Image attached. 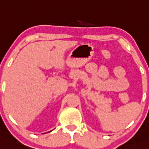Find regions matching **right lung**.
I'll use <instances>...</instances> for the list:
<instances>
[{"mask_svg":"<svg viewBox=\"0 0 149 149\" xmlns=\"http://www.w3.org/2000/svg\"><path fill=\"white\" fill-rule=\"evenodd\" d=\"M47 133H48V132H47Z\"/></svg>","mask_w":149,"mask_h":149,"instance_id":"add662e5","label":"right lung"}]
</instances>
